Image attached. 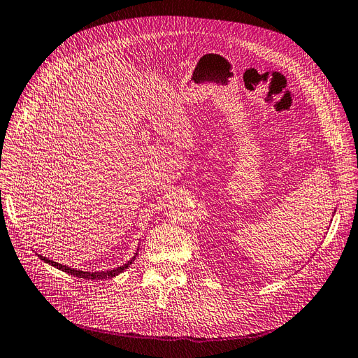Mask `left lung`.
<instances>
[{"mask_svg": "<svg viewBox=\"0 0 358 358\" xmlns=\"http://www.w3.org/2000/svg\"><path fill=\"white\" fill-rule=\"evenodd\" d=\"M334 213H336V212H334Z\"/></svg>", "mask_w": 358, "mask_h": 358, "instance_id": "8db88e82", "label": "left lung"}]
</instances>
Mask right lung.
I'll return each instance as SVG.
<instances>
[{"mask_svg":"<svg viewBox=\"0 0 358 358\" xmlns=\"http://www.w3.org/2000/svg\"><path fill=\"white\" fill-rule=\"evenodd\" d=\"M136 255H137V252L133 255V259H131V260H128L125 264H122V266L115 268V269H110V271H101V272H85V271H80V269L69 268V266H66V264H62V263L52 262V260H50V259H47V257H43V255H41V254H38V257H39L41 260H43L45 263L51 264V266L57 268V269H60V271H63V272H66V273L76 275V277H78V278H87V280H103V278H113V277H116V275H119L121 272H124V271H125L128 266H130V264L134 262Z\"/></svg>","mask_w":358,"mask_h":358,"instance_id":"1","label":"right lung"}]
</instances>
